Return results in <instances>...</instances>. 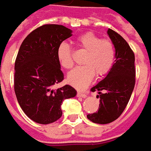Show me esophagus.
Here are the masks:
<instances>
[{
    "label": "esophagus",
    "instance_id": "esophagus-1",
    "mask_svg": "<svg viewBox=\"0 0 151 151\" xmlns=\"http://www.w3.org/2000/svg\"><path fill=\"white\" fill-rule=\"evenodd\" d=\"M77 96L78 97H81V98H83V99H85V98H87V94H85V93H80V92H78L77 93Z\"/></svg>",
    "mask_w": 151,
    "mask_h": 151
}]
</instances>
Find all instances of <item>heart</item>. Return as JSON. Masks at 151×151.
Here are the masks:
<instances>
[{"label":"heart","mask_w":151,"mask_h":151,"mask_svg":"<svg viewBox=\"0 0 151 151\" xmlns=\"http://www.w3.org/2000/svg\"><path fill=\"white\" fill-rule=\"evenodd\" d=\"M81 49L87 52L82 64L68 74L69 83L78 89H84L93 81L95 74L97 77L105 76L110 70L115 60V47L113 43L102 39L92 32H86L77 38ZM57 57L59 64L65 69L73 66L71 48L66 42H61L57 48Z\"/></svg>","instance_id":"heart-1"}]
</instances>
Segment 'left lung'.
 Returning <instances> with one entry per match:
<instances>
[{
  "mask_svg": "<svg viewBox=\"0 0 151 151\" xmlns=\"http://www.w3.org/2000/svg\"><path fill=\"white\" fill-rule=\"evenodd\" d=\"M115 47V63L107 76L91 88L98 92L99 107L96 113L87 115V119L99 124L114 122L122 115L129 101L135 85L134 53L128 43L109 29L107 31Z\"/></svg>",
  "mask_w": 151,
  "mask_h": 151,
  "instance_id": "1",
  "label": "left lung"
}]
</instances>
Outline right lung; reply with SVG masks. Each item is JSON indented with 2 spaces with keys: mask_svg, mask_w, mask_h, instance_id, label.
<instances>
[{
  "mask_svg": "<svg viewBox=\"0 0 151 151\" xmlns=\"http://www.w3.org/2000/svg\"><path fill=\"white\" fill-rule=\"evenodd\" d=\"M71 35V29L63 25L45 24L28 35L20 46L14 66V91L21 109L36 123L56 122L62 116L63 101L77 93L70 85L52 88L64 80L57 48Z\"/></svg>",
  "mask_w": 151,
  "mask_h": 151,
  "instance_id": "right-lung-1",
  "label": "right lung"
}]
</instances>
